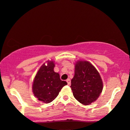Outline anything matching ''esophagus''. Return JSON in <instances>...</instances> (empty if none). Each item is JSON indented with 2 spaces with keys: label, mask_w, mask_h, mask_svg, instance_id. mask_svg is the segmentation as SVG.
<instances>
[{
  "label": "esophagus",
  "mask_w": 130,
  "mask_h": 130,
  "mask_svg": "<svg viewBox=\"0 0 130 130\" xmlns=\"http://www.w3.org/2000/svg\"><path fill=\"white\" fill-rule=\"evenodd\" d=\"M66 82H67L68 85H70V84H71V80H70V79H67L66 80Z\"/></svg>",
  "instance_id": "esophagus-1"
}]
</instances>
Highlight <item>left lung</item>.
I'll return each mask as SVG.
<instances>
[{"mask_svg":"<svg viewBox=\"0 0 130 130\" xmlns=\"http://www.w3.org/2000/svg\"><path fill=\"white\" fill-rule=\"evenodd\" d=\"M74 97L83 105L95 101L103 91V83L99 71L88 61L78 60L70 86Z\"/></svg>","mask_w":130,"mask_h":130,"instance_id":"8db88e82","label":"left lung"}]
</instances>
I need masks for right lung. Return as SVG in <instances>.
<instances>
[{"label": "right lung", "instance_id": "1", "mask_svg": "<svg viewBox=\"0 0 130 130\" xmlns=\"http://www.w3.org/2000/svg\"><path fill=\"white\" fill-rule=\"evenodd\" d=\"M55 66L53 60H48L46 63H44L37 71L33 80V94L44 103L52 102L58 95L63 87L67 85L66 82L60 79L59 73L54 71Z\"/></svg>", "mask_w": 130, "mask_h": 130}]
</instances>
